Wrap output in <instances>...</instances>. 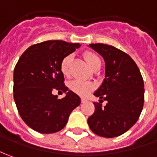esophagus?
Instances as JSON below:
<instances>
[{
  "instance_id": "esophagus-1",
  "label": "esophagus",
  "mask_w": 157,
  "mask_h": 157,
  "mask_svg": "<svg viewBox=\"0 0 157 157\" xmlns=\"http://www.w3.org/2000/svg\"><path fill=\"white\" fill-rule=\"evenodd\" d=\"M85 101H86L85 98H82V99H81V101H82V102H85Z\"/></svg>"
}]
</instances>
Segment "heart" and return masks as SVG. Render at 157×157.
I'll return each instance as SVG.
<instances>
[{
  "mask_svg": "<svg viewBox=\"0 0 157 157\" xmlns=\"http://www.w3.org/2000/svg\"><path fill=\"white\" fill-rule=\"evenodd\" d=\"M84 58H85L86 62L89 64L90 67L92 68L93 70L97 67L101 66L100 58L98 57L97 54H95L93 52H85L84 54ZM72 60V55H68V56H65L61 60V62H60V71H61L62 74L64 76H67L68 73H69V67H70ZM69 87L73 92L77 93V94H78L80 96H86L87 94H89L93 90L92 84H90L89 82L79 80V79L72 81L69 84Z\"/></svg>",
  "mask_w": 157,
  "mask_h": 157,
  "instance_id": "b5f03b06",
  "label": "heart"
}]
</instances>
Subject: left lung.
I'll return each mask as SVG.
<instances>
[{"mask_svg":"<svg viewBox=\"0 0 157 157\" xmlns=\"http://www.w3.org/2000/svg\"><path fill=\"white\" fill-rule=\"evenodd\" d=\"M90 47L105 61V78L94 95L107 101L104 107L94 102L95 112L88 125L95 134L114 138L125 133L134 125L142 112L144 85L135 61L125 52L113 46L91 44Z\"/></svg>","mask_w":157,"mask_h":157,"instance_id":"8db88e82","label":"left lung"}]
</instances>
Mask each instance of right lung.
Listing matches in <instances>:
<instances>
[{"instance_id":"1","label":"right lung","mask_w":157,"mask_h":157,"mask_svg":"<svg viewBox=\"0 0 157 157\" xmlns=\"http://www.w3.org/2000/svg\"><path fill=\"white\" fill-rule=\"evenodd\" d=\"M79 44L51 40L29 47L13 71V98L20 117L36 132L54 133L63 129L80 97L68 90L60 65L65 56L78 48ZM66 92L58 99L52 91Z\"/></svg>"}]
</instances>
